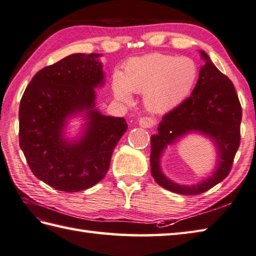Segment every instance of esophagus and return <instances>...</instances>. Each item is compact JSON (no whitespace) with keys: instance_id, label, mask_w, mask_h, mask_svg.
Masks as SVG:
<instances>
[{"instance_id":"esophagus-1","label":"esophagus","mask_w":256,"mask_h":256,"mask_svg":"<svg viewBox=\"0 0 256 256\" xmlns=\"http://www.w3.org/2000/svg\"><path fill=\"white\" fill-rule=\"evenodd\" d=\"M155 123H156V121H155L154 118H148V116L141 118H140V121H138V124L141 125V126H142V128H153L154 125H155Z\"/></svg>"}]
</instances>
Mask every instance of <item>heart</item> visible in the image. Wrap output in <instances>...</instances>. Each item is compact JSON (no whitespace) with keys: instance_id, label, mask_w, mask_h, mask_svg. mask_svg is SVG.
I'll list each match as a JSON object with an SVG mask.
<instances>
[{"instance_id":"obj_1","label":"heart","mask_w":256,"mask_h":256,"mask_svg":"<svg viewBox=\"0 0 256 256\" xmlns=\"http://www.w3.org/2000/svg\"><path fill=\"white\" fill-rule=\"evenodd\" d=\"M198 66L192 58L153 53L130 58L121 76L115 75L112 88L118 101L132 102L131 92L144 93L145 106L164 113L181 104L194 88Z\"/></svg>"}]
</instances>
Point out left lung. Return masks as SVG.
Returning <instances> with one entry per match:
<instances>
[{
	"label": "left lung",
	"mask_w": 256,
	"mask_h": 256,
	"mask_svg": "<svg viewBox=\"0 0 256 256\" xmlns=\"http://www.w3.org/2000/svg\"><path fill=\"white\" fill-rule=\"evenodd\" d=\"M205 65L200 70L198 83L191 96L166 113L160 123L158 133L151 136V172L158 185L168 191L198 195L222 182L231 171L241 133L242 108L234 85L201 51ZM190 132H200L211 137L218 148V168L212 177L192 187L174 184L159 168V158L164 148Z\"/></svg>",
	"instance_id": "1"
}]
</instances>
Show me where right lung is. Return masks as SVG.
<instances>
[{
	"label": "right lung",
	"mask_w": 256,
	"mask_h": 256,
	"mask_svg": "<svg viewBox=\"0 0 256 256\" xmlns=\"http://www.w3.org/2000/svg\"><path fill=\"white\" fill-rule=\"evenodd\" d=\"M98 56L72 54L40 70L20 103V146L35 176L58 191H83L101 181L128 128L125 118L94 108V88L104 83ZM82 112L88 120L84 134L68 142L66 120Z\"/></svg>",
	"instance_id": "obj_1"
}]
</instances>
